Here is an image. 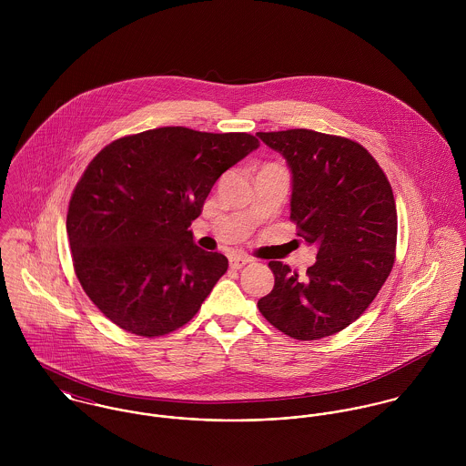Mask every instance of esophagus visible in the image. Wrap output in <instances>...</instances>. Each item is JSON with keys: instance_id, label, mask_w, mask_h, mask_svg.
Masks as SVG:
<instances>
[{"instance_id": "esophagus-1", "label": "esophagus", "mask_w": 466, "mask_h": 466, "mask_svg": "<svg viewBox=\"0 0 466 466\" xmlns=\"http://www.w3.org/2000/svg\"><path fill=\"white\" fill-rule=\"evenodd\" d=\"M251 260L249 258H246V257H231L229 258V266H231V268H242V267L248 266Z\"/></svg>"}]
</instances>
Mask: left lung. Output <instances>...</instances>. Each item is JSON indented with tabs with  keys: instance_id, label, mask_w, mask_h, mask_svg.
<instances>
[{
	"instance_id": "obj_1",
	"label": "left lung",
	"mask_w": 466,
	"mask_h": 466,
	"mask_svg": "<svg viewBox=\"0 0 466 466\" xmlns=\"http://www.w3.org/2000/svg\"><path fill=\"white\" fill-rule=\"evenodd\" d=\"M292 174L290 218L318 246L305 276L268 262L272 290L258 310L279 332L318 340L344 330L386 283L397 249V204L375 157L357 141L289 129L257 133Z\"/></svg>"
}]
</instances>
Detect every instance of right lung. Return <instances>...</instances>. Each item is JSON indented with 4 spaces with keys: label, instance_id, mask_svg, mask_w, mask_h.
<instances>
[{
    "label": "right lung",
    "instance_id": "add662e5",
    "mask_svg": "<svg viewBox=\"0 0 466 466\" xmlns=\"http://www.w3.org/2000/svg\"><path fill=\"white\" fill-rule=\"evenodd\" d=\"M260 141L248 133L159 127L106 145L67 208L75 274L126 332L159 337L187 325L228 258L194 242L190 224L215 181Z\"/></svg>",
    "mask_w": 466,
    "mask_h": 466
}]
</instances>
